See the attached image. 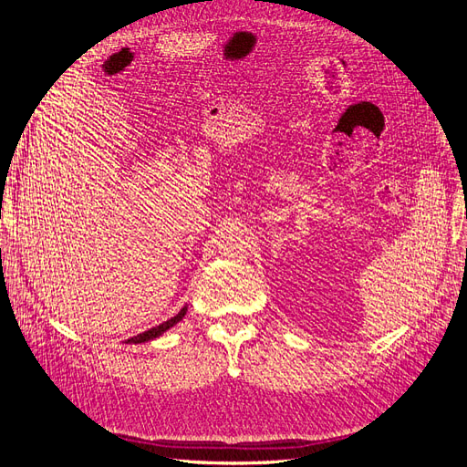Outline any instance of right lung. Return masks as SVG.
Returning <instances> with one entry per match:
<instances>
[{"mask_svg":"<svg viewBox=\"0 0 467 467\" xmlns=\"http://www.w3.org/2000/svg\"><path fill=\"white\" fill-rule=\"evenodd\" d=\"M187 316V306L181 309V312L177 314V316H173L171 319H167V321H163V323H160V325H155V327H151V329H148V331H144V333H140V335H136V337H130V338H126V345H140V343H148V341H153V338H158L160 335H163L165 331H169L173 327V325H177L182 317Z\"/></svg>","mask_w":467,"mask_h":467,"instance_id":"add662e5","label":"right lung"}]
</instances>
